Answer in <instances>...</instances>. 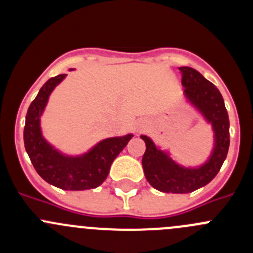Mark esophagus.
<instances>
[{
	"mask_svg": "<svg viewBox=\"0 0 253 253\" xmlns=\"http://www.w3.org/2000/svg\"><path fill=\"white\" fill-rule=\"evenodd\" d=\"M147 128H148L147 121H144V120H139V121L137 122V125H136L137 132H143V131H145Z\"/></svg>",
	"mask_w": 253,
	"mask_h": 253,
	"instance_id": "34e87169",
	"label": "esophagus"
}]
</instances>
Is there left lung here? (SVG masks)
<instances>
[{"mask_svg":"<svg viewBox=\"0 0 253 253\" xmlns=\"http://www.w3.org/2000/svg\"><path fill=\"white\" fill-rule=\"evenodd\" d=\"M182 72L183 98L213 132V147L208 158L201 164L182 165L171 157L169 149H163L150 137L141 134L145 143L142 158L145 178L160 192L190 193L211 182L220 170L230 144L229 116L220 91L198 71L180 67Z\"/></svg>","mask_w":253,"mask_h":253,"instance_id":"1","label":"left lung"}]
</instances>
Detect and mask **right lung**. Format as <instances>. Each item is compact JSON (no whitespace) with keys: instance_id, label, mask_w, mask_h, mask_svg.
<instances>
[{"instance_id":"obj_1","label":"right lung","mask_w":253,"mask_h":253,"mask_svg":"<svg viewBox=\"0 0 253 253\" xmlns=\"http://www.w3.org/2000/svg\"><path fill=\"white\" fill-rule=\"evenodd\" d=\"M73 71V68H70ZM67 75L50 78L32 101L25 116L24 147L33 167L46 182L66 191L96 188L108 177L112 162L133 133L101 139L82 154H66L42 134V116L53 89Z\"/></svg>"}]
</instances>
